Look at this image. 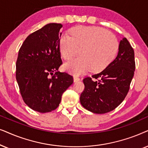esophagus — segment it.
I'll return each instance as SVG.
<instances>
[{"label":"esophagus","instance_id":"obj_1","mask_svg":"<svg viewBox=\"0 0 148 148\" xmlns=\"http://www.w3.org/2000/svg\"><path fill=\"white\" fill-rule=\"evenodd\" d=\"M79 80H80V78L79 77H78V76H74V82L79 81Z\"/></svg>","mask_w":148,"mask_h":148}]
</instances>
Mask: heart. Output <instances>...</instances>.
I'll return each mask as SVG.
<instances>
[{
  "mask_svg": "<svg viewBox=\"0 0 148 148\" xmlns=\"http://www.w3.org/2000/svg\"><path fill=\"white\" fill-rule=\"evenodd\" d=\"M69 37L60 39V50L63 58L69 60L78 54L80 57L64 64L65 70L81 74L90 69L98 72L107 68L116 56L119 42L114 34L102 27H75Z\"/></svg>",
  "mask_w": 148,
  "mask_h": 148,
  "instance_id": "obj_1",
  "label": "heart"
}]
</instances>
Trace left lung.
<instances>
[{
	"label": "left lung",
	"mask_w": 148,
	"mask_h": 148,
	"mask_svg": "<svg viewBox=\"0 0 148 148\" xmlns=\"http://www.w3.org/2000/svg\"><path fill=\"white\" fill-rule=\"evenodd\" d=\"M135 70L134 50L123 38L113 62L102 72L83 79L84 89L80 97L82 106L95 114L112 111L127 96Z\"/></svg>",
	"instance_id": "8db88e82"
}]
</instances>
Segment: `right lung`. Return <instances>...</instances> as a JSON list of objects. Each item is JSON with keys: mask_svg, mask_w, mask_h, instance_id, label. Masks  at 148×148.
Masks as SVG:
<instances>
[{"mask_svg": "<svg viewBox=\"0 0 148 148\" xmlns=\"http://www.w3.org/2000/svg\"><path fill=\"white\" fill-rule=\"evenodd\" d=\"M62 25L51 23L32 33L19 50L16 80L25 104L46 113L60 105L62 94L73 83V77L58 71L62 64L60 32Z\"/></svg>", "mask_w": 148, "mask_h": 148, "instance_id": "obj_1", "label": "right lung"}]
</instances>
